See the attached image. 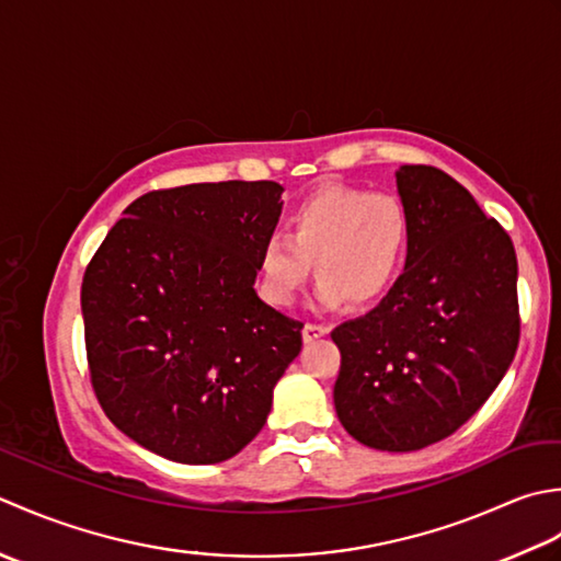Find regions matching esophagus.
I'll list each match as a JSON object with an SVG mask.
<instances>
[{
	"label": "esophagus",
	"instance_id": "esophagus-1",
	"mask_svg": "<svg viewBox=\"0 0 561 561\" xmlns=\"http://www.w3.org/2000/svg\"><path fill=\"white\" fill-rule=\"evenodd\" d=\"M327 334H329V327L307 322V324H305V329H302V341H305V344H312V341L322 339V336H327Z\"/></svg>",
	"mask_w": 561,
	"mask_h": 561
}]
</instances>
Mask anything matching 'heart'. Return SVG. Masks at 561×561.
Returning a JSON list of instances; mask_svg holds the SVG:
<instances>
[{
	"label": "heart",
	"mask_w": 561,
	"mask_h": 561,
	"mask_svg": "<svg viewBox=\"0 0 561 561\" xmlns=\"http://www.w3.org/2000/svg\"><path fill=\"white\" fill-rule=\"evenodd\" d=\"M409 244L411 220L402 201L390 193L324 186L293 210L288 239L271 234L261 244V293L268 302L288 307L314 261L319 302L368 305L390 290Z\"/></svg>",
	"instance_id": "obj_1"
}]
</instances>
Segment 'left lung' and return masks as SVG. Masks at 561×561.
<instances>
[{"instance_id":"1","label":"left lung","mask_w":561,"mask_h":561,"mask_svg":"<svg viewBox=\"0 0 561 561\" xmlns=\"http://www.w3.org/2000/svg\"><path fill=\"white\" fill-rule=\"evenodd\" d=\"M411 220L404 273L382 302L331 331L341 351L334 407L348 436L411 453L448 438L518 348V261L511 237L436 167L394 171Z\"/></svg>"}]
</instances>
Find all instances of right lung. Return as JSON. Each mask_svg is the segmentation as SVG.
Segmentation results:
<instances>
[{"instance_id":"1","label":"right lung","mask_w":561,"mask_h":561,"mask_svg":"<svg viewBox=\"0 0 561 561\" xmlns=\"http://www.w3.org/2000/svg\"><path fill=\"white\" fill-rule=\"evenodd\" d=\"M276 181L152 191L87 266L82 317L101 407L171 462L230 460L264 428L302 322L254 290L283 208Z\"/></svg>"}]
</instances>
